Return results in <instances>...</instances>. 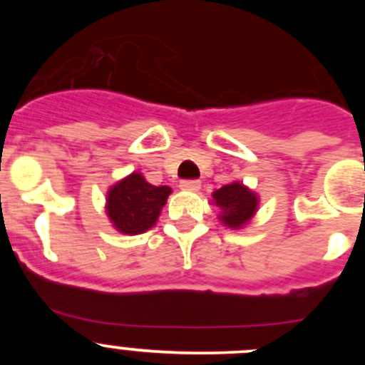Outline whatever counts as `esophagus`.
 <instances>
[{"label":"esophagus","instance_id":"1","mask_svg":"<svg viewBox=\"0 0 365 365\" xmlns=\"http://www.w3.org/2000/svg\"><path fill=\"white\" fill-rule=\"evenodd\" d=\"M180 190H186V192H197L201 188V182L195 179H186V180H180Z\"/></svg>","mask_w":365,"mask_h":365}]
</instances>
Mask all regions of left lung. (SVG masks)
Returning a JSON list of instances; mask_svg holds the SVG:
<instances>
[{"instance_id":"1","label":"left lung","mask_w":365,"mask_h":365,"mask_svg":"<svg viewBox=\"0 0 365 365\" xmlns=\"http://www.w3.org/2000/svg\"><path fill=\"white\" fill-rule=\"evenodd\" d=\"M212 195H214V205L221 208L219 219L228 228H243L254 217L259 202L256 193L241 185L240 180L225 185L222 188L215 190Z\"/></svg>"}]
</instances>
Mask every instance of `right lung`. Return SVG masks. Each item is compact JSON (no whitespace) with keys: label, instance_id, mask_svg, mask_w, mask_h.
<instances>
[{"label":"right lung","instance_id":"right-lung-1","mask_svg":"<svg viewBox=\"0 0 365 365\" xmlns=\"http://www.w3.org/2000/svg\"><path fill=\"white\" fill-rule=\"evenodd\" d=\"M172 188L153 186L140 173H131L113 185L106 199V212L122 234H143L153 227Z\"/></svg>","mask_w":365,"mask_h":365}]
</instances>
